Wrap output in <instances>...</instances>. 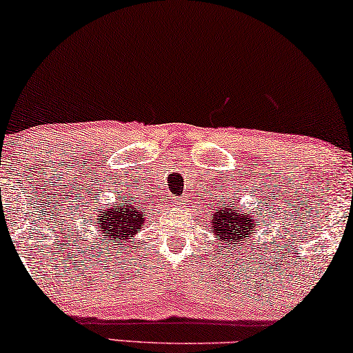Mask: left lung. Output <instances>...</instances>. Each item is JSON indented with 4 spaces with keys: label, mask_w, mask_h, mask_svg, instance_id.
Returning <instances> with one entry per match:
<instances>
[{
    "label": "left lung",
    "mask_w": 353,
    "mask_h": 353,
    "mask_svg": "<svg viewBox=\"0 0 353 353\" xmlns=\"http://www.w3.org/2000/svg\"><path fill=\"white\" fill-rule=\"evenodd\" d=\"M257 212L249 214L239 209L238 201L231 196H221L219 207L210 212V226L209 231L214 233L216 243L225 248H238L248 241L255 238L257 228H260V221L257 220Z\"/></svg>",
    "instance_id": "obj_1"
}]
</instances>
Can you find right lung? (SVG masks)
<instances>
[{
  "mask_svg": "<svg viewBox=\"0 0 353 353\" xmlns=\"http://www.w3.org/2000/svg\"><path fill=\"white\" fill-rule=\"evenodd\" d=\"M88 223L90 236H86V239H90L91 244L105 249V252L112 249L110 254H114V250L120 254L130 244H134L137 234L141 233L146 223V212L143 210V204L125 199L105 209H98L96 214L90 215Z\"/></svg>",
  "mask_w": 353,
  "mask_h": 353,
  "instance_id": "1",
  "label": "right lung"
}]
</instances>
